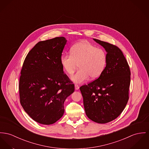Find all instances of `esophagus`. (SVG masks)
I'll use <instances>...</instances> for the list:
<instances>
[{
	"label": "esophagus",
	"instance_id": "34e87169",
	"mask_svg": "<svg viewBox=\"0 0 149 149\" xmlns=\"http://www.w3.org/2000/svg\"><path fill=\"white\" fill-rule=\"evenodd\" d=\"M79 88V86L77 85V84H75V90H78Z\"/></svg>",
	"mask_w": 149,
	"mask_h": 149
}]
</instances>
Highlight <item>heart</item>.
Masks as SVG:
<instances>
[{
    "label": "heart",
    "instance_id": "heart-1",
    "mask_svg": "<svg viewBox=\"0 0 149 149\" xmlns=\"http://www.w3.org/2000/svg\"><path fill=\"white\" fill-rule=\"evenodd\" d=\"M70 54H64L60 58L63 70L71 74L77 69L79 70L71 77L73 81L81 83L89 77L91 79L99 77L104 71L107 64L105 52L88 41L79 42L71 47Z\"/></svg>",
    "mask_w": 149,
    "mask_h": 149
}]
</instances>
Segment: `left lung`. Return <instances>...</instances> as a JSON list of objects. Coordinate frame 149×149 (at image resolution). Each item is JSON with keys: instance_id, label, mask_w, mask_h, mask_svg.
Instances as JSON below:
<instances>
[{"instance_id": "obj_1", "label": "left lung", "mask_w": 149, "mask_h": 149, "mask_svg": "<svg viewBox=\"0 0 149 149\" xmlns=\"http://www.w3.org/2000/svg\"><path fill=\"white\" fill-rule=\"evenodd\" d=\"M107 52V64L96 80L80 87L87 116L92 121L105 124L116 119L129 99V66L117 46L93 38Z\"/></svg>"}]
</instances>
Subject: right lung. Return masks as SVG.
Returning a JSON list of instances; mask_svg holds the SVG:
<instances>
[{"label":"right lung","instance_id":"right-lung-1","mask_svg":"<svg viewBox=\"0 0 149 149\" xmlns=\"http://www.w3.org/2000/svg\"><path fill=\"white\" fill-rule=\"evenodd\" d=\"M67 42L63 37L38 42L25 58L19 80L20 103L35 121L55 123L63 115V104L74 84L63 72L60 58Z\"/></svg>","mask_w":149,"mask_h":149}]
</instances>
